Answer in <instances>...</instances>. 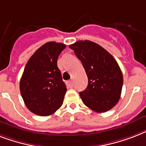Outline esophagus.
Instances as JSON below:
<instances>
[{
	"instance_id": "34e87169",
	"label": "esophagus",
	"mask_w": 146,
	"mask_h": 146,
	"mask_svg": "<svg viewBox=\"0 0 146 146\" xmlns=\"http://www.w3.org/2000/svg\"><path fill=\"white\" fill-rule=\"evenodd\" d=\"M66 85H67V86L71 88V87H73V80H69L66 82Z\"/></svg>"
}]
</instances>
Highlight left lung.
Segmentation results:
<instances>
[{
  "label": "left lung",
  "instance_id": "left-lung-1",
  "mask_svg": "<svg viewBox=\"0 0 146 146\" xmlns=\"http://www.w3.org/2000/svg\"><path fill=\"white\" fill-rule=\"evenodd\" d=\"M82 62L88 76V86L80 92L82 102L96 112L114 107L121 95L123 74L117 62L104 48L91 41H78L70 45Z\"/></svg>",
  "mask_w": 146,
  "mask_h": 146
}]
</instances>
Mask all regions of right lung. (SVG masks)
<instances>
[{"label":"right lung","mask_w":146,"mask_h":146,"mask_svg":"<svg viewBox=\"0 0 146 146\" xmlns=\"http://www.w3.org/2000/svg\"><path fill=\"white\" fill-rule=\"evenodd\" d=\"M66 44L47 42L27 62L19 89L27 108L36 115L49 116L61 107L66 87L57 67V58Z\"/></svg>","instance_id":"obj_1"}]
</instances>
